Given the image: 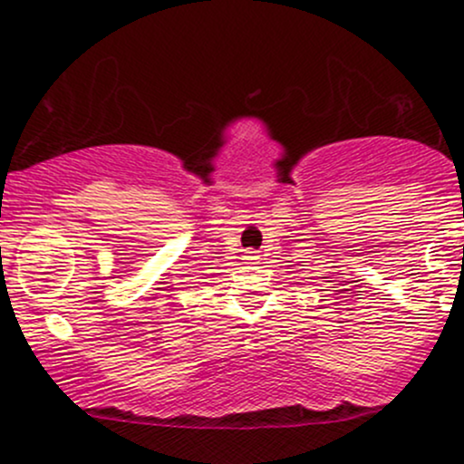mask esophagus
<instances>
[{"label": "esophagus", "mask_w": 464, "mask_h": 464, "mask_svg": "<svg viewBox=\"0 0 464 464\" xmlns=\"http://www.w3.org/2000/svg\"><path fill=\"white\" fill-rule=\"evenodd\" d=\"M248 259H251V256H248Z\"/></svg>", "instance_id": "obj_1"}]
</instances>
